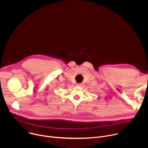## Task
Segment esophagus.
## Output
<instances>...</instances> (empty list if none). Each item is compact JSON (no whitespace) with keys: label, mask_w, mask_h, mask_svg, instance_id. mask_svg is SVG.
Returning <instances> with one entry per match:
<instances>
[{"label":"esophagus","mask_w":148,"mask_h":148,"mask_svg":"<svg viewBox=\"0 0 148 148\" xmlns=\"http://www.w3.org/2000/svg\"><path fill=\"white\" fill-rule=\"evenodd\" d=\"M77 87H81L82 86V84H81V83H78V84H77V85H76Z\"/></svg>","instance_id":"1"}]
</instances>
